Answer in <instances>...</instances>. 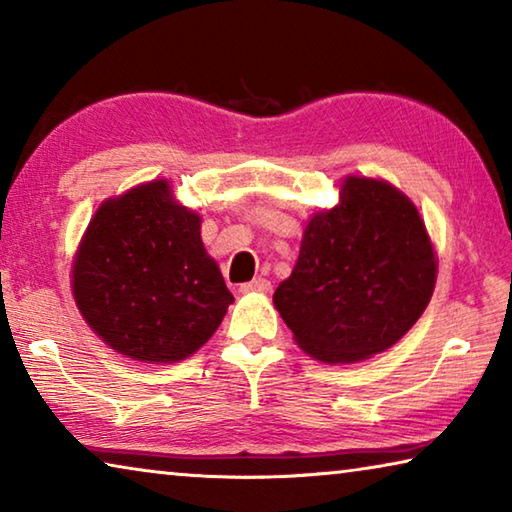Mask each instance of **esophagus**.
Wrapping results in <instances>:
<instances>
[{
	"instance_id": "34e87169",
	"label": "esophagus",
	"mask_w": 512,
	"mask_h": 512,
	"mask_svg": "<svg viewBox=\"0 0 512 512\" xmlns=\"http://www.w3.org/2000/svg\"><path fill=\"white\" fill-rule=\"evenodd\" d=\"M241 293H268L271 291V282L266 280V277H255V280H250L246 284H241Z\"/></svg>"
}]
</instances>
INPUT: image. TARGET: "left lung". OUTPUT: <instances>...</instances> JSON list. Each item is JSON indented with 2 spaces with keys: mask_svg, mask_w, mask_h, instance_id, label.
Masks as SVG:
<instances>
[{
  "mask_svg": "<svg viewBox=\"0 0 512 512\" xmlns=\"http://www.w3.org/2000/svg\"><path fill=\"white\" fill-rule=\"evenodd\" d=\"M433 284L436 255L415 205L388 183L350 176L341 205L307 223L273 302L311 357L352 363L400 341Z\"/></svg>",
  "mask_w": 512,
  "mask_h": 512,
  "instance_id": "8db88e82",
  "label": "left lung"
}]
</instances>
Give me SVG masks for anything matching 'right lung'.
I'll use <instances>...</instances> for the list:
<instances>
[{
	"instance_id": "right-lung-1",
	"label": "right lung",
	"mask_w": 512,
	"mask_h": 512,
	"mask_svg": "<svg viewBox=\"0 0 512 512\" xmlns=\"http://www.w3.org/2000/svg\"><path fill=\"white\" fill-rule=\"evenodd\" d=\"M88 325L112 350L146 363L187 359L235 302L201 241V216L164 180L103 203L72 271Z\"/></svg>"
}]
</instances>
